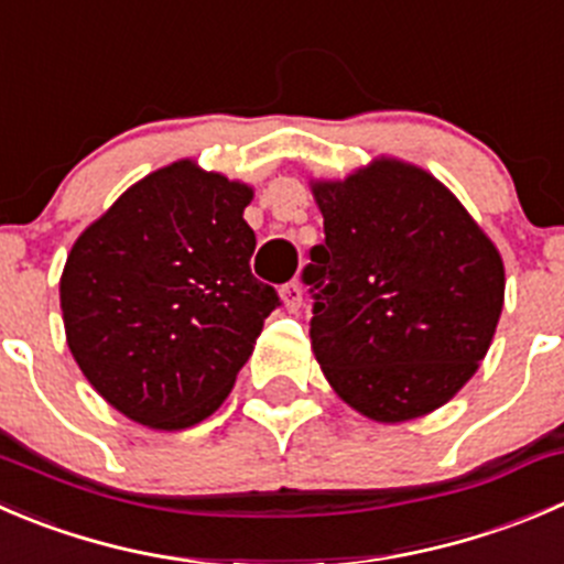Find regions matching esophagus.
Returning <instances> with one entry per match:
<instances>
[{
	"label": "esophagus",
	"instance_id": "1",
	"mask_svg": "<svg viewBox=\"0 0 564 564\" xmlns=\"http://www.w3.org/2000/svg\"><path fill=\"white\" fill-rule=\"evenodd\" d=\"M281 297H283V305H286L289 311H300V305H303V286H300L297 281L286 283V286L281 289Z\"/></svg>",
	"mask_w": 564,
	"mask_h": 564
}]
</instances>
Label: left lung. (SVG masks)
Wrapping results in <instances>:
<instances>
[{
    "instance_id": "1",
    "label": "left lung",
    "mask_w": 564,
    "mask_h": 564,
    "mask_svg": "<svg viewBox=\"0 0 564 564\" xmlns=\"http://www.w3.org/2000/svg\"><path fill=\"white\" fill-rule=\"evenodd\" d=\"M325 242L303 283L311 344L358 413L408 421L449 402L477 371L505 305V264L460 200L393 160L314 184Z\"/></svg>"
}]
</instances>
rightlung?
Wrapping results in <instances>:
<instances>
[{
	"label": "right lung",
	"instance_id": "obj_1",
	"mask_svg": "<svg viewBox=\"0 0 564 564\" xmlns=\"http://www.w3.org/2000/svg\"><path fill=\"white\" fill-rule=\"evenodd\" d=\"M253 193L193 162L126 189L59 278L65 336L90 386L145 427L215 413L281 305L250 272Z\"/></svg>",
	"mask_w": 564,
	"mask_h": 564
}]
</instances>
